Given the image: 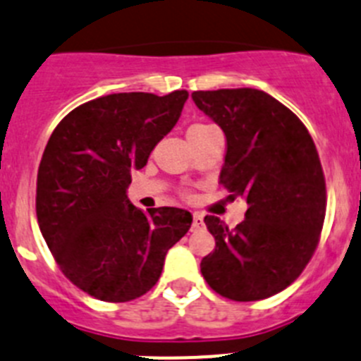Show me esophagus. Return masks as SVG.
Returning <instances> with one entry per match:
<instances>
[{
    "label": "esophagus",
    "mask_w": 361,
    "mask_h": 361,
    "mask_svg": "<svg viewBox=\"0 0 361 361\" xmlns=\"http://www.w3.org/2000/svg\"><path fill=\"white\" fill-rule=\"evenodd\" d=\"M204 226V216L200 213H193V227L198 229V227Z\"/></svg>",
    "instance_id": "34e87169"
}]
</instances>
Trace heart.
<instances>
[{
	"instance_id": "b5f03b06",
	"label": "heart",
	"mask_w": 361,
	"mask_h": 361,
	"mask_svg": "<svg viewBox=\"0 0 361 361\" xmlns=\"http://www.w3.org/2000/svg\"><path fill=\"white\" fill-rule=\"evenodd\" d=\"M211 127V125H206V123H195L191 125L190 128H188V132H197V130H202V128H207Z\"/></svg>"
}]
</instances>
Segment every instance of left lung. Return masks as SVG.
<instances>
[{"mask_svg": "<svg viewBox=\"0 0 361 361\" xmlns=\"http://www.w3.org/2000/svg\"><path fill=\"white\" fill-rule=\"evenodd\" d=\"M197 107L227 137L220 183L249 204L229 229L206 216L216 247L200 272L221 297L261 300L284 290L315 254L326 218V178L308 128L264 91H195Z\"/></svg>", "mask_w": 361, "mask_h": 361, "instance_id": "obj_1", "label": "left lung"}]
</instances>
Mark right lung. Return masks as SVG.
<instances>
[{
    "instance_id": "1",
    "label": "right lung",
    "mask_w": 361,
    "mask_h": 361,
    "mask_svg": "<svg viewBox=\"0 0 361 361\" xmlns=\"http://www.w3.org/2000/svg\"><path fill=\"white\" fill-rule=\"evenodd\" d=\"M188 91L118 92L85 102L55 127L37 171L39 229L59 269L105 302L145 295L191 227L178 207L143 213L127 200L132 171L175 127Z\"/></svg>"
}]
</instances>
